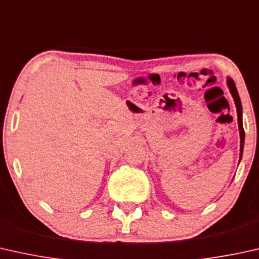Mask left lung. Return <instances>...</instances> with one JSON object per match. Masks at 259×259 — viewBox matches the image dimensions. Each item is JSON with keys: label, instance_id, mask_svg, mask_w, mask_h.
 Here are the masks:
<instances>
[{"label": "left lung", "instance_id": "left-lung-1", "mask_svg": "<svg viewBox=\"0 0 259 259\" xmlns=\"http://www.w3.org/2000/svg\"><path fill=\"white\" fill-rule=\"evenodd\" d=\"M227 84H228V88H229V90H230V93H231L232 98H234V100H235L236 108H237L239 136H241V154H239V161H241L242 154H243V148H244V138H245L244 130H243V121H242V103H241V99H239L237 89H236V85L234 83V80H232L231 78H228Z\"/></svg>", "mask_w": 259, "mask_h": 259}]
</instances>
